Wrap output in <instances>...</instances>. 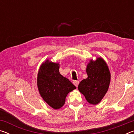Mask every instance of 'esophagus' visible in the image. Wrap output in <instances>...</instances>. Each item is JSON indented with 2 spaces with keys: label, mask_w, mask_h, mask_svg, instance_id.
Segmentation results:
<instances>
[{
  "label": "esophagus",
  "mask_w": 134,
  "mask_h": 134,
  "mask_svg": "<svg viewBox=\"0 0 134 134\" xmlns=\"http://www.w3.org/2000/svg\"><path fill=\"white\" fill-rule=\"evenodd\" d=\"M73 84L74 85H75L76 87H77L79 84V81H73Z\"/></svg>",
  "instance_id": "34e87169"
}]
</instances>
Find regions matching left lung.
Wrapping results in <instances>:
<instances>
[{"label":"left lung","mask_w":134,"mask_h":134,"mask_svg":"<svg viewBox=\"0 0 134 134\" xmlns=\"http://www.w3.org/2000/svg\"><path fill=\"white\" fill-rule=\"evenodd\" d=\"M87 78L81 81L78 89L90 104L97 105L105 96L109 86L110 73L102 58L90 60L86 68Z\"/></svg>","instance_id":"left-lung-1"}]
</instances>
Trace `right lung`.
Segmentation results:
<instances>
[{"instance_id":"1","label":"right lung","mask_w":134,"mask_h":134,"mask_svg":"<svg viewBox=\"0 0 134 134\" xmlns=\"http://www.w3.org/2000/svg\"><path fill=\"white\" fill-rule=\"evenodd\" d=\"M58 63L47 60L40 66L37 77L41 96L54 109L62 108L68 93L76 89L69 79L60 73Z\"/></svg>"}]
</instances>
